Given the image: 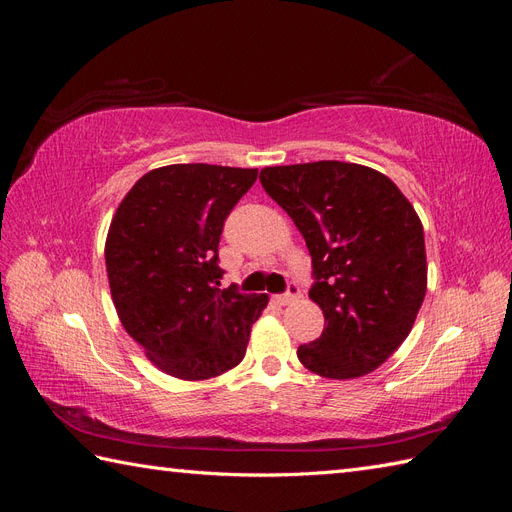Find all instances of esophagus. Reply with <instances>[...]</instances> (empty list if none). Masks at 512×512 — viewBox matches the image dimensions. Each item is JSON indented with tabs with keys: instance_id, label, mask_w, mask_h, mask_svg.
Masks as SVG:
<instances>
[{
	"instance_id": "esophagus-1",
	"label": "esophagus",
	"mask_w": 512,
	"mask_h": 512,
	"mask_svg": "<svg viewBox=\"0 0 512 512\" xmlns=\"http://www.w3.org/2000/svg\"><path fill=\"white\" fill-rule=\"evenodd\" d=\"M299 294H301L299 286L294 284V282H290V284H288V290H286L284 294H280V297H275V299H277V303H280V305H288V303H292V301H297Z\"/></svg>"
}]
</instances>
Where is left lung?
I'll return each mask as SVG.
<instances>
[{
	"label": "left lung",
	"instance_id": "1",
	"mask_svg": "<svg viewBox=\"0 0 512 512\" xmlns=\"http://www.w3.org/2000/svg\"><path fill=\"white\" fill-rule=\"evenodd\" d=\"M260 183L301 230L312 256L309 299L327 324L299 346V361L324 378L369 374L408 337L425 299V235L414 207L389 177L350 162L269 166Z\"/></svg>",
	"mask_w": 512,
	"mask_h": 512
}]
</instances>
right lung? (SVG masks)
Here are the masks:
<instances>
[{"label": "right lung", "mask_w": 512, "mask_h": 512, "mask_svg": "<svg viewBox=\"0 0 512 512\" xmlns=\"http://www.w3.org/2000/svg\"><path fill=\"white\" fill-rule=\"evenodd\" d=\"M256 168L170 164L138 179L108 228L104 258L117 316L153 365L181 380L237 367L267 294L220 288L224 222Z\"/></svg>", "instance_id": "right-lung-1"}]
</instances>
